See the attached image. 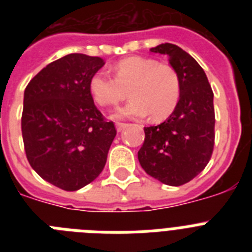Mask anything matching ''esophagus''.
Wrapping results in <instances>:
<instances>
[{
    "instance_id": "esophagus-1",
    "label": "esophagus",
    "mask_w": 252,
    "mask_h": 252,
    "mask_svg": "<svg viewBox=\"0 0 252 252\" xmlns=\"http://www.w3.org/2000/svg\"><path fill=\"white\" fill-rule=\"evenodd\" d=\"M126 126H127L126 124H122V122H116V128H117V131H119V132H121V131L124 130Z\"/></svg>"
}]
</instances>
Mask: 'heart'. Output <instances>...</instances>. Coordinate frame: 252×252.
Returning <instances> with one entry per match:
<instances>
[{
  "label": "heart",
  "mask_w": 252,
  "mask_h": 252,
  "mask_svg": "<svg viewBox=\"0 0 252 252\" xmlns=\"http://www.w3.org/2000/svg\"><path fill=\"white\" fill-rule=\"evenodd\" d=\"M113 70L115 77L104 70L95 72L90 92L101 106H115L130 94L132 99L116 111V117L139 119L150 113L151 119L162 120L177 107L180 78L173 66L151 58L130 57L116 63Z\"/></svg>",
  "instance_id": "obj_1"
}]
</instances>
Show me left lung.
<instances>
[{
    "mask_svg": "<svg viewBox=\"0 0 252 252\" xmlns=\"http://www.w3.org/2000/svg\"><path fill=\"white\" fill-rule=\"evenodd\" d=\"M151 53L166 55L180 78V97L168 119L144 127L137 153L142 169L166 186L179 187L208 164L215 145L213 92L202 66L174 44H160Z\"/></svg>",
    "mask_w": 252,
    "mask_h": 252,
    "instance_id": "obj_1",
    "label": "left lung"
}]
</instances>
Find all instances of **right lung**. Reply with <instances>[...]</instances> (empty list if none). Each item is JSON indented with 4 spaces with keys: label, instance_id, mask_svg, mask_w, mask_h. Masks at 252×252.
I'll return each mask as SVG.
<instances>
[{
    "label": "right lung",
    "instance_id": "add662e5",
    "mask_svg": "<svg viewBox=\"0 0 252 252\" xmlns=\"http://www.w3.org/2000/svg\"><path fill=\"white\" fill-rule=\"evenodd\" d=\"M104 60L68 54L41 69L24 93L21 130L26 158L44 180L78 190L101 174L116 136L90 92Z\"/></svg>",
    "mask_w": 252,
    "mask_h": 252
}]
</instances>
